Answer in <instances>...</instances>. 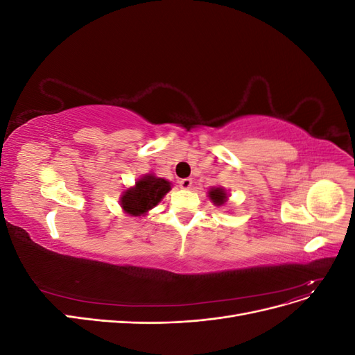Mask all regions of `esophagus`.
Here are the masks:
<instances>
[{
    "label": "esophagus",
    "mask_w": 355,
    "mask_h": 355,
    "mask_svg": "<svg viewBox=\"0 0 355 355\" xmlns=\"http://www.w3.org/2000/svg\"><path fill=\"white\" fill-rule=\"evenodd\" d=\"M179 185H180L182 189H191V187H192V179H191V178L182 179V180L179 182Z\"/></svg>",
    "instance_id": "1"
}]
</instances>
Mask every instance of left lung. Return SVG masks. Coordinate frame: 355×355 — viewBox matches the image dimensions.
I'll use <instances>...</instances> for the list:
<instances>
[{
    "label": "left lung",
    "instance_id": "1",
    "mask_svg": "<svg viewBox=\"0 0 355 355\" xmlns=\"http://www.w3.org/2000/svg\"><path fill=\"white\" fill-rule=\"evenodd\" d=\"M207 194H209L210 201L214 204V206H218V207L223 206V204L228 201V197H230L227 189L222 188V187H211L209 189Z\"/></svg>",
    "mask_w": 355,
    "mask_h": 355
}]
</instances>
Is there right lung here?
<instances>
[{
  "instance_id": "add662e5",
  "label": "right lung",
  "mask_w": 355,
  "mask_h": 355,
  "mask_svg": "<svg viewBox=\"0 0 355 355\" xmlns=\"http://www.w3.org/2000/svg\"><path fill=\"white\" fill-rule=\"evenodd\" d=\"M171 189V182L164 178H158L153 173L139 178L135 185L123 191L120 206L128 216H146L149 210L158 206L159 201Z\"/></svg>"
}]
</instances>
